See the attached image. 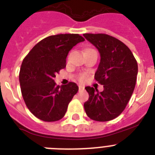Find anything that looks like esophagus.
I'll return each instance as SVG.
<instances>
[{
    "mask_svg": "<svg viewBox=\"0 0 155 155\" xmlns=\"http://www.w3.org/2000/svg\"><path fill=\"white\" fill-rule=\"evenodd\" d=\"M79 91H82V90H84V86H82V85H79Z\"/></svg>",
    "mask_w": 155,
    "mask_h": 155,
    "instance_id": "1",
    "label": "esophagus"
}]
</instances>
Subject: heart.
<instances>
[{
	"instance_id": "heart-1",
	"label": "heart",
	"mask_w": 155,
	"mask_h": 155,
	"mask_svg": "<svg viewBox=\"0 0 155 155\" xmlns=\"http://www.w3.org/2000/svg\"><path fill=\"white\" fill-rule=\"evenodd\" d=\"M92 50V49H87V50ZM84 78H85V77H84V75H81V76H80V78L79 79H80V81H84Z\"/></svg>"
}]
</instances>
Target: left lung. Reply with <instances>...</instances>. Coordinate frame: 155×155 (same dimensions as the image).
I'll use <instances>...</instances> for the list:
<instances>
[{"mask_svg":"<svg viewBox=\"0 0 155 155\" xmlns=\"http://www.w3.org/2000/svg\"><path fill=\"white\" fill-rule=\"evenodd\" d=\"M98 49L99 65L94 79L104 85L99 92L90 86L85 87L89 94L84 107L87 116L95 121H109L125 109L134 92L138 67L131 50L124 42L107 34H83Z\"/></svg>","mask_w":155,"mask_h":155,"instance_id":"left-lung-1","label":"left lung"}]
</instances>
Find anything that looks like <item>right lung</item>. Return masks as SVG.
I'll return each instance as SVG.
<instances>
[{
    "label": "right lung",
    "mask_w": 155,
    "mask_h": 155,
    "mask_svg": "<svg viewBox=\"0 0 155 155\" xmlns=\"http://www.w3.org/2000/svg\"><path fill=\"white\" fill-rule=\"evenodd\" d=\"M83 41L78 34L50 35L38 42L23 60L19 72L21 94L30 112L39 120H61L78 91L74 82L59 86L53 78L66 67L70 50Z\"/></svg>",
    "instance_id": "1"
}]
</instances>
